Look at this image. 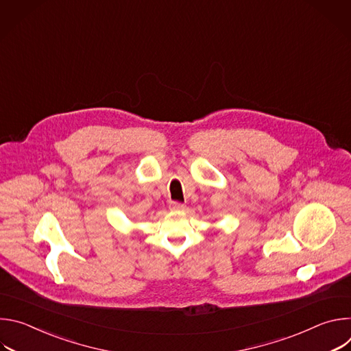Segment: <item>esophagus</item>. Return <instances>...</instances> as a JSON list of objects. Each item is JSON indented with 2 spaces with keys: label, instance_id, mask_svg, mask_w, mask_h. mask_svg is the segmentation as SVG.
I'll use <instances>...</instances> for the list:
<instances>
[{
  "label": "esophagus",
  "instance_id": "34e87169",
  "mask_svg": "<svg viewBox=\"0 0 351 351\" xmlns=\"http://www.w3.org/2000/svg\"><path fill=\"white\" fill-rule=\"evenodd\" d=\"M183 208H184V204H182V203H178V202L169 203V210H172V211H182Z\"/></svg>",
  "mask_w": 351,
  "mask_h": 351
}]
</instances>
